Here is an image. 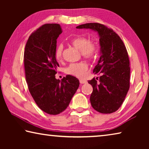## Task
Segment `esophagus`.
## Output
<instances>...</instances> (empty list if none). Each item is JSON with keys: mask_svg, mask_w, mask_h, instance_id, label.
I'll return each instance as SVG.
<instances>
[{"mask_svg": "<svg viewBox=\"0 0 149 149\" xmlns=\"http://www.w3.org/2000/svg\"><path fill=\"white\" fill-rule=\"evenodd\" d=\"M79 82H80L81 84H86L87 81H85L84 79H80L79 80Z\"/></svg>", "mask_w": 149, "mask_h": 149, "instance_id": "obj_1", "label": "esophagus"}]
</instances>
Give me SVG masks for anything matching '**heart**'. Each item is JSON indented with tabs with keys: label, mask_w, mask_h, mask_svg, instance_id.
I'll return each mask as SVG.
<instances>
[{
	"label": "heart",
	"mask_w": 149,
	"mask_h": 149,
	"mask_svg": "<svg viewBox=\"0 0 149 149\" xmlns=\"http://www.w3.org/2000/svg\"><path fill=\"white\" fill-rule=\"evenodd\" d=\"M71 44L73 46L80 50L81 54L85 58H92L97 53V43L94 40L88 39L85 37H77L71 40ZM64 45L59 44L55 50V56L58 60H61L64 53ZM87 65L85 62H81L72 63L65 68V74L74 75L77 77H81L84 73L87 71Z\"/></svg>",
	"instance_id": "heart-1"
}]
</instances>
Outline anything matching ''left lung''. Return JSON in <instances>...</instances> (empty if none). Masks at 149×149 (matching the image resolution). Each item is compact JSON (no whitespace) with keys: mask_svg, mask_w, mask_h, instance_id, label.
<instances>
[{"mask_svg":"<svg viewBox=\"0 0 149 149\" xmlns=\"http://www.w3.org/2000/svg\"><path fill=\"white\" fill-rule=\"evenodd\" d=\"M77 29H91L100 36V56L93 70L100 77L88 81L92 85V107L102 114H111L122 106L130 85L128 53L119 35L110 27L99 23H87Z\"/></svg>","mask_w":149,"mask_h":149,"instance_id":"obj_1","label":"left lung"}]
</instances>
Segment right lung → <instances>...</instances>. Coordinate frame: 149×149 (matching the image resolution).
<instances>
[{
  "label": "right lung",
  "mask_w": 149,
  "mask_h": 149,
  "mask_svg": "<svg viewBox=\"0 0 149 149\" xmlns=\"http://www.w3.org/2000/svg\"><path fill=\"white\" fill-rule=\"evenodd\" d=\"M62 33L59 24L42 25L30 35L24 50L28 89L40 109L51 115L66 109L79 85L72 75H66L61 81L55 78L59 67L55 56L56 39Z\"/></svg>",
  "instance_id": "add662e5"
}]
</instances>
